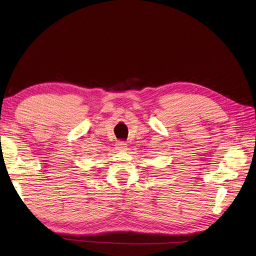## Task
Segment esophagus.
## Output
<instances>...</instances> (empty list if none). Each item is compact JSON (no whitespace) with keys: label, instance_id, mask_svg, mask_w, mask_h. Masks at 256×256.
<instances>
[{"label":"esophagus","instance_id":"esophagus-1","mask_svg":"<svg viewBox=\"0 0 256 256\" xmlns=\"http://www.w3.org/2000/svg\"><path fill=\"white\" fill-rule=\"evenodd\" d=\"M116 149L118 150H126V143L124 141H118L116 143Z\"/></svg>","mask_w":256,"mask_h":256}]
</instances>
